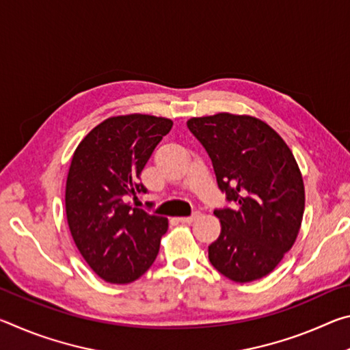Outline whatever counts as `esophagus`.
Masks as SVG:
<instances>
[{
    "instance_id": "1",
    "label": "esophagus",
    "mask_w": 350,
    "mask_h": 350,
    "mask_svg": "<svg viewBox=\"0 0 350 350\" xmlns=\"http://www.w3.org/2000/svg\"><path fill=\"white\" fill-rule=\"evenodd\" d=\"M198 217H199V213H194V215H191V216H185V217H177V221H179L180 224H191L193 221H196Z\"/></svg>"
}]
</instances>
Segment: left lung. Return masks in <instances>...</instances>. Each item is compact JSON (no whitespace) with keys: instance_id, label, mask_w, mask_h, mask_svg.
<instances>
[{"instance_id":"obj_1","label":"left lung","mask_w":350,"mask_h":350,"mask_svg":"<svg viewBox=\"0 0 350 350\" xmlns=\"http://www.w3.org/2000/svg\"><path fill=\"white\" fill-rule=\"evenodd\" d=\"M211 159L232 208L215 210L221 234L208 247L219 273L234 282L267 276L299 233L304 182L286 142L252 116L219 112L187 122Z\"/></svg>"}]
</instances>
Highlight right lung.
Instances as JSON below:
<instances>
[{"instance_id":"right-lung-1","label":"right lung","mask_w":350,"mask_h":350,"mask_svg":"<svg viewBox=\"0 0 350 350\" xmlns=\"http://www.w3.org/2000/svg\"><path fill=\"white\" fill-rule=\"evenodd\" d=\"M165 117H109L90 131L74 151L66 180V217L88 265L111 284H129L156 259L168 219L126 204L154 148L170 133Z\"/></svg>"}]
</instances>
